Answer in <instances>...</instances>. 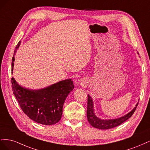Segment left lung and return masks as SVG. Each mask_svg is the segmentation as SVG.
<instances>
[{
	"label": "left lung",
	"instance_id": "8db88e82",
	"mask_svg": "<svg viewBox=\"0 0 150 150\" xmlns=\"http://www.w3.org/2000/svg\"><path fill=\"white\" fill-rule=\"evenodd\" d=\"M138 103L137 106L128 114L122 116L121 117L115 120H103L98 118L95 116L93 110V100L90 96H88V108H87V117L88 121L90 125L93 126L94 128H96L101 129H108L112 128H115L117 126L121 125L122 122L126 121L127 120L131 117L137 107L138 106Z\"/></svg>",
	"mask_w": 150,
	"mask_h": 150
}]
</instances>
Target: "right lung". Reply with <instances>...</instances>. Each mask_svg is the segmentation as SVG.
I'll return each instance as SVG.
<instances>
[{
  "label": "right lung",
  "mask_w": 150,
  "mask_h": 150,
  "mask_svg": "<svg viewBox=\"0 0 150 150\" xmlns=\"http://www.w3.org/2000/svg\"><path fill=\"white\" fill-rule=\"evenodd\" d=\"M21 41L18 42L12 59L13 71L14 55ZM12 88L21 108L29 118L44 125H52L61 118L62 108L67 95L74 88L71 79L61 81L38 91L24 88L12 78Z\"/></svg>",
  "instance_id": "right-lung-1"
}]
</instances>
